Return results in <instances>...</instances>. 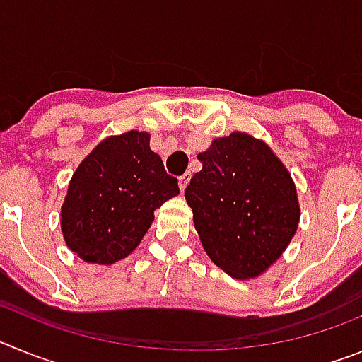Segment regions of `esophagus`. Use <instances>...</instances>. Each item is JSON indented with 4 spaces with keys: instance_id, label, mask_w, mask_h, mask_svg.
<instances>
[{
    "instance_id": "34e87169",
    "label": "esophagus",
    "mask_w": 362,
    "mask_h": 362,
    "mask_svg": "<svg viewBox=\"0 0 362 362\" xmlns=\"http://www.w3.org/2000/svg\"><path fill=\"white\" fill-rule=\"evenodd\" d=\"M188 183H190V172H185L183 175H179V188H181V192H185Z\"/></svg>"
}]
</instances>
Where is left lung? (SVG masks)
Masks as SVG:
<instances>
[{
  "label": "left lung",
  "instance_id": "obj_1",
  "mask_svg": "<svg viewBox=\"0 0 362 362\" xmlns=\"http://www.w3.org/2000/svg\"><path fill=\"white\" fill-rule=\"evenodd\" d=\"M197 159L185 199L214 263L235 279H250L276 263L299 223L288 170L267 143L233 132L214 139Z\"/></svg>",
  "mask_w": 362,
  "mask_h": 362
}]
</instances>
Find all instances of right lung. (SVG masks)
Wrapping results in <instances>:
<instances>
[{"mask_svg": "<svg viewBox=\"0 0 362 362\" xmlns=\"http://www.w3.org/2000/svg\"><path fill=\"white\" fill-rule=\"evenodd\" d=\"M146 132L107 137L83 159L62 206L63 238L86 263L112 264L141 243L153 210L177 196Z\"/></svg>", "mask_w": 362, "mask_h": 362, "instance_id": "1", "label": "right lung"}]
</instances>
